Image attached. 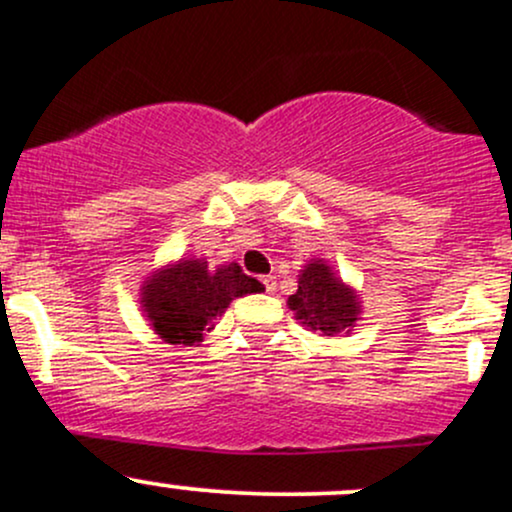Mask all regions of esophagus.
Listing matches in <instances>:
<instances>
[{"instance_id": "34e87169", "label": "esophagus", "mask_w": 512, "mask_h": 512, "mask_svg": "<svg viewBox=\"0 0 512 512\" xmlns=\"http://www.w3.org/2000/svg\"><path fill=\"white\" fill-rule=\"evenodd\" d=\"M262 284H265V289H267V292H274V289H277V279H274V277H262Z\"/></svg>"}]
</instances>
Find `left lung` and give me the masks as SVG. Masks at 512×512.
Returning a JSON list of instances; mask_svg holds the SVG:
<instances>
[{"label": "left lung", "instance_id": "left-lung-1", "mask_svg": "<svg viewBox=\"0 0 512 512\" xmlns=\"http://www.w3.org/2000/svg\"><path fill=\"white\" fill-rule=\"evenodd\" d=\"M287 306L301 326L319 336H348L363 314L360 294L321 257L306 262L299 272V289L287 299Z\"/></svg>", "mask_w": 512, "mask_h": 512}]
</instances>
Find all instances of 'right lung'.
Returning <instances> with one entry per match:
<instances>
[{
	"mask_svg": "<svg viewBox=\"0 0 512 512\" xmlns=\"http://www.w3.org/2000/svg\"><path fill=\"white\" fill-rule=\"evenodd\" d=\"M260 282L238 262L208 267L203 257H181L149 274L139 287V304L161 341L193 346L211 333L230 301L255 294Z\"/></svg>",
	"mask_w": 512,
	"mask_h": 512,
	"instance_id": "add662e5",
	"label": "right lung"
}]
</instances>
